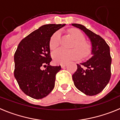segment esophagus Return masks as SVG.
Listing matches in <instances>:
<instances>
[{"mask_svg":"<svg viewBox=\"0 0 120 120\" xmlns=\"http://www.w3.org/2000/svg\"><path fill=\"white\" fill-rule=\"evenodd\" d=\"M61 66V67L62 68H65V67L67 66V64H62Z\"/></svg>","mask_w":120,"mask_h":120,"instance_id":"1","label":"esophagus"}]
</instances>
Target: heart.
<instances>
[{
    "instance_id": "heart-1",
    "label": "heart",
    "mask_w": 120,
    "mask_h": 120,
    "mask_svg": "<svg viewBox=\"0 0 120 120\" xmlns=\"http://www.w3.org/2000/svg\"><path fill=\"white\" fill-rule=\"evenodd\" d=\"M69 33L76 40L74 47H77L79 49L67 50L61 48L56 50L53 53V58L56 63L66 64L72 60L79 59L81 55L80 51L83 56H86L90 53V45L85 41L84 35L80 30L77 29H71L69 30ZM61 38V32L59 30L54 33L50 40V47L51 49L55 50L59 46Z\"/></svg>"
}]
</instances>
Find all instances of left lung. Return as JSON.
Returning <instances> with one entry per match:
<instances>
[{
    "instance_id": "obj_1",
    "label": "left lung",
    "mask_w": 120,
    "mask_h": 120,
    "mask_svg": "<svg viewBox=\"0 0 120 120\" xmlns=\"http://www.w3.org/2000/svg\"><path fill=\"white\" fill-rule=\"evenodd\" d=\"M72 26L83 30L92 44V57L86 62L77 64V69L72 76L74 84L87 96H95L101 92L109 82L112 59L109 46L100 36L80 24ZM86 67L83 69V67Z\"/></svg>"
}]
</instances>
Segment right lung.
<instances>
[{
  "mask_svg": "<svg viewBox=\"0 0 120 120\" xmlns=\"http://www.w3.org/2000/svg\"><path fill=\"white\" fill-rule=\"evenodd\" d=\"M65 24H45L34 30L19 43L14 54V76L22 91L35 99L50 93L56 75L61 66H51L50 40ZM42 66L46 68L43 71Z\"/></svg>",
  "mask_w": 120,
  "mask_h": 120,
  "instance_id": "obj_1",
  "label": "right lung"
}]
</instances>
